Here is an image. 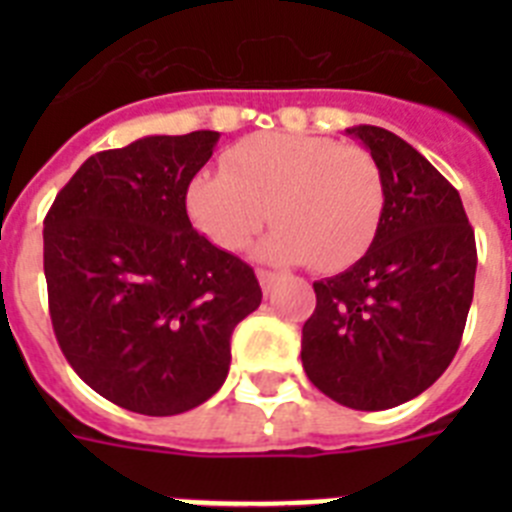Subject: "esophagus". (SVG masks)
Returning <instances> with one entry per match:
<instances>
[{
    "mask_svg": "<svg viewBox=\"0 0 512 512\" xmlns=\"http://www.w3.org/2000/svg\"><path fill=\"white\" fill-rule=\"evenodd\" d=\"M256 277H259V284H261V289H264V295H269L271 289L277 287V282H279V274H274V271H266V269L256 271Z\"/></svg>",
    "mask_w": 512,
    "mask_h": 512,
    "instance_id": "1",
    "label": "esophagus"
}]
</instances>
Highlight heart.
Masks as SVG:
<instances>
[{
	"mask_svg": "<svg viewBox=\"0 0 512 512\" xmlns=\"http://www.w3.org/2000/svg\"><path fill=\"white\" fill-rule=\"evenodd\" d=\"M384 176L364 148L297 133H256L194 176L187 207L223 251L241 253L269 220L259 256L271 264L343 271L372 248L384 215Z\"/></svg>",
	"mask_w": 512,
	"mask_h": 512,
	"instance_id": "heart-1",
	"label": "heart"
}]
</instances>
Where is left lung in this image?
<instances>
[{
    "label": "left lung",
    "instance_id": "obj_1",
    "mask_svg": "<svg viewBox=\"0 0 512 512\" xmlns=\"http://www.w3.org/2000/svg\"><path fill=\"white\" fill-rule=\"evenodd\" d=\"M384 176V215L372 248L312 284L302 366L323 395L354 410L413 400L446 372L467 325L477 243L461 197L400 135L348 128Z\"/></svg>",
    "mask_w": 512,
    "mask_h": 512
}]
</instances>
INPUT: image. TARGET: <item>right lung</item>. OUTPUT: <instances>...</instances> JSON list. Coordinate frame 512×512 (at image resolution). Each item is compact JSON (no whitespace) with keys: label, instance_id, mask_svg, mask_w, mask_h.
Instances as JSON below:
<instances>
[{"label":"right lung","instance_id":"1","mask_svg":"<svg viewBox=\"0 0 512 512\" xmlns=\"http://www.w3.org/2000/svg\"><path fill=\"white\" fill-rule=\"evenodd\" d=\"M217 138L148 135L94 153L45 215L58 346L94 392L133 413L210 400L228 377L235 325L261 305L251 266L189 223V182Z\"/></svg>","mask_w":512,"mask_h":512}]
</instances>
